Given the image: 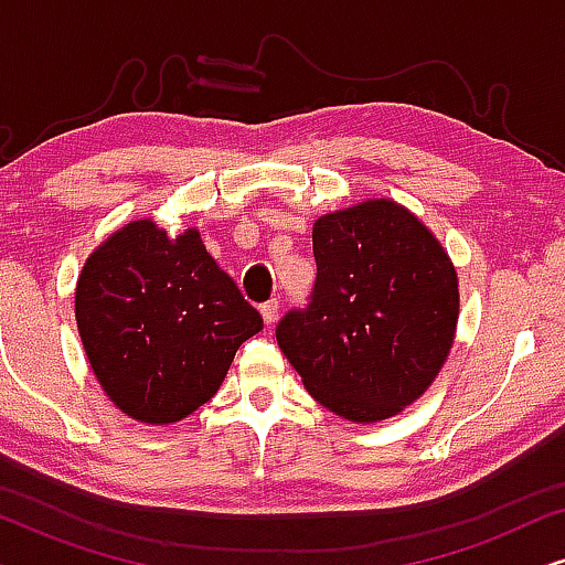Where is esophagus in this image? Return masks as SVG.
I'll use <instances>...</instances> for the list:
<instances>
[{
	"label": "esophagus",
	"mask_w": 565,
	"mask_h": 565,
	"mask_svg": "<svg viewBox=\"0 0 565 565\" xmlns=\"http://www.w3.org/2000/svg\"><path fill=\"white\" fill-rule=\"evenodd\" d=\"M259 311H262V319H265V323H275V319H277V311H280V300H277V298H269L267 303H262V306H259Z\"/></svg>",
	"instance_id": "esophagus-1"
}]
</instances>
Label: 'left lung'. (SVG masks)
<instances>
[{"instance_id": "1", "label": "left lung", "mask_w": 565, "mask_h": 565, "mask_svg": "<svg viewBox=\"0 0 565 565\" xmlns=\"http://www.w3.org/2000/svg\"><path fill=\"white\" fill-rule=\"evenodd\" d=\"M316 282L277 323L308 393L350 422H381L435 381L458 323V275L427 226L393 200L313 226Z\"/></svg>"}]
</instances>
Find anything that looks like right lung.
Masks as SVG:
<instances>
[{"mask_svg": "<svg viewBox=\"0 0 565 565\" xmlns=\"http://www.w3.org/2000/svg\"><path fill=\"white\" fill-rule=\"evenodd\" d=\"M76 327L113 404L138 422L169 424L215 396L265 321L195 228L169 238L134 221L84 265Z\"/></svg>", "mask_w": 565, "mask_h": 565, "instance_id": "add662e5", "label": "right lung"}]
</instances>
